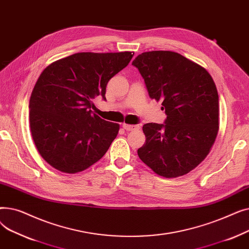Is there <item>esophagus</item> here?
Returning <instances> with one entry per match:
<instances>
[{
  "instance_id": "34e87169",
  "label": "esophagus",
  "mask_w": 249,
  "mask_h": 249,
  "mask_svg": "<svg viewBox=\"0 0 249 249\" xmlns=\"http://www.w3.org/2000/svg\"><path fill=\"white\" fill-rule=\"evenodd\" d=\"M122 127L126 130V131H135V130H138L140 127L139 125H128V124H122Z\"/></svg>"
}]
</instances>
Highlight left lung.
<instances>
[{
    "instance_id": "1",
    "label": "left lung",
    "mask_w": 249,
    "mask_h": 249,
    "mask_svg": "<svg viewBox=\"0 0 249 249\" xmlns=\"http://www.w3.org/2000/svg\"><path fill=\"white\" fill-rule=\"evenodd\" d=\"M151 99L162 101L163 124L143 125L137 150L154 173L177 178L190 173L210 152L219 129L216 85L204 68L174 51L143 52L132 62Z\"/></svg>"
}]
</instances>
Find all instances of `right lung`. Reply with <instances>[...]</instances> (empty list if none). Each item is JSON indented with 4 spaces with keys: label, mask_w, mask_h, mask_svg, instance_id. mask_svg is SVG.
<instances>
[{
    "label": "right lung",
    "mask_w": 249,
    "mask_h": 249,
    "mask_svg": "<svg viewBox=\"0 0 249 249\" xmlns=\"http://www.w3.org/2000/svg\"><path fill=\"white\" fill-rule=\"evenodd\" d=\"M133 52H80L42 71L29 102L32 138L51 166L74 174L89 167L109 149L119 124L100 118L93 100H106L111 78L126 68Z\"/></svg>",
    "instance_id": "1"
}]
</instances>
